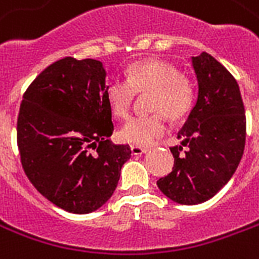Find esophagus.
I'll return each instance as SVG.
<instances>
[{"mask_svg": "<svg viewBox=\"0 0 259 259\" xmlns=\"http://www.w3.org/2000/svg\"><path fill=\"white\" fill-rule=\"evenodd\" d=\"M130 151H132V155L141 156L144 152H147V148L138 147V145H132V147H130Z\"/></svg>", "mask_w": 259, "mask_h": 259, "instance_id": "34e87169", "label": "esophagus"}]
</instances>
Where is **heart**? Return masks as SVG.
<instances>
[{
    "mask_svg": "<svg viewBox=\"0 0 259 259\" xmlns=\"http://www.w3.org/2000/svg\"><path fill=\"white\" fill-rule=\"evenodd\" d=\"M147 106L153 112L132 118L121 130L123 141L148 145L167 130V116L182 119L195 100V85L190 77L179 72L177 65L164 59L137 61L127 69V80L112 78L106 87V99L112 115L129 118L137 94H145Z\"/></svg>",
    "mask_w": 259,
    "mask_h": 259,
    "instance_id": "obj_1",
    "label": "heart"
}]
</instances>
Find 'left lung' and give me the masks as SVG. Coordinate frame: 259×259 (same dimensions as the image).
Listing matches in <instances>:
<instances>
[{
  "label": "left lung",
  "mask_w": 259,
  "mask_h": 259,
  "mask_svg": "<svg viewBox=\"0 0 259 259\" xmlns=\"http://www.w3.org/2000/svg\"><path fill=\"white\" fill-rule=\"evenodd\" d=\"M198 99L171 147L174 167L157 181L161 193L182 205L212 198L239 165L246 144V114L235 77L208 53L193 57ZM187 149L183 151V147Z\"/></svg>",
  "instance_id": "8db88e82"
}]
</instances>
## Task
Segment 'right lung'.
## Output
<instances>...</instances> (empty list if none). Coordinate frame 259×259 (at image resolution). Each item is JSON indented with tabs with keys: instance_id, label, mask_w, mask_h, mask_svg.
Wrapping results in <instances>:
<instances>
[{
	"instance_id": "add662e5",
	"label": "right lung",
	"mask_w": 259,
	"mask_h": 259,
	"mask_svg": "<svg viewBox=\"0 0 259 259\" xmlns=\"http://www.w3.org/2000/svg\"><path fill=\"white\" fill-rule=\"evenodd\" d=\"M106 70L96 59L65 57L47 66L23 95L17 147L25 175L66 212L84 214L115 191L129 145H115L106 99Z\"/></svg>"
}]
</instances>
